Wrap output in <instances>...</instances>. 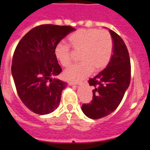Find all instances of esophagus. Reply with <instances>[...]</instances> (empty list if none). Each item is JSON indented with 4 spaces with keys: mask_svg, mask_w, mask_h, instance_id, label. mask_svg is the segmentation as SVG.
<instances>
[{
    "mask_svg": "<svg viewBox=\"0 0 150 150\" xmlns=\"http://www.w3.org/2000/svg\"><path fill=\"white\" fill-rule=\"evenodd\" d=\"M70 84H72V85H80V84H81V83H80V82L78 81H70Z\"/></svg>",
    "mask_w": 150,
    "mask_h": 150,
    "instance_id": "34e87169",
    "label": "esophagus"
}]
</instances>
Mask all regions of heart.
I'll return each mask as SVG.
<instances>
[{"instance_id":"b5f03b06","label":"heart","mask_w":150,"mask_h":150,"mask_svg":"<svg viewBox=\"0 0 150 150\" xmlns=\"http://www.w3.org/2000/svg\"><path fill=\"white\" fill-rule=\"evenodd\" d=\"M70 47L80 52V63L67 69L64 73L67 80H80L91 73L103 70L109 63L113 52V39L105 30L96 29H79L68 38ZM54 54L61 64L64 67L71 64L72 58L68 45L59 43L54 49Z\"/></svg>"}]
</instances>
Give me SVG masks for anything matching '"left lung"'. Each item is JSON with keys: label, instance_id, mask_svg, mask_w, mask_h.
<instances>
[{"label": "left lung", "instance_id": "1", "mask_svg": "<svg viewBox=\"0 0 150 150\" xmlns=\"http://www.w3.org/2000/svg\"><path fill=\"white\" fill-rule=\"evenodd\" d=\"M113 39V54L107 67L89 83L94 86L91 103L82 105L88 117L98 119L113 112L120 105L130 82V61L122 38L109 29Z\"/></svg>", "mask_w": 150, "mask_h": 150}]
</instances>
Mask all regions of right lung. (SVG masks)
Segmentation results:
<instances>
[{"label":"right lung","mask_w":150,"mask_h":150,"mask_svg":"<svg viewBox=\"0 0 150 150\" xmlns=\"http://www.w3.org/2000/svg\"><path fill=\"white\" fill-rule=\"evenodd\" d=\"M75 30L70 25H38L28 32L16 46L12 76L19 97L34 113L47 115L59 105L67 83L55 78L62 69L54 49L63 38Z\"/></svg>","instance_id":"add662e5"}]
</instances>
